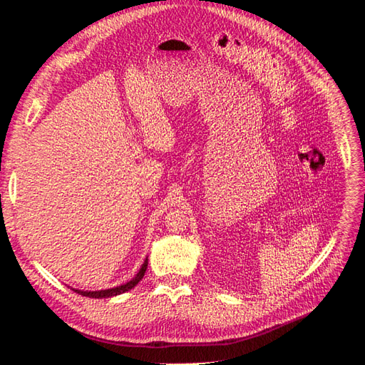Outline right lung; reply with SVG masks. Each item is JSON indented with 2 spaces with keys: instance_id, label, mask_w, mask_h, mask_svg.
<instances>
[{
  "instance_id": "obj_1",
  "label": "right lung",
  "mask_w": 365,
  "mask_h": 365,
  "mask_svg": "<svg viewBox=\"0 0 365 365\" xmlns=\"http://www.w3.org/2000/svg\"><path fill=\"white\" fill-rule=\"evenodd\" d=\"M146 268H148V259L145 260L143 262V265H142V268H140V272L135 274V277L133 279V280H129L128 284H125V285H120V287H115V288H109V289H100V292H80V289H73V292L76 293H78V294H81V296H86V297H110V296H117V294H121V293H125V292H129L130 288H134L140 280L143 279V276H145V272H146Z\"/></svg>"
}]
</instances>
